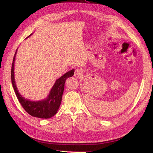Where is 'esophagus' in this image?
Segmentation results:
<instances>
[{
	"label": "esophagus",
	"mask_w": 153,
	"mask_h": 153,
	"mask_svg": "<svg viewBox=\"0 0 153 153\" xmlns=\"http://www.w3.org/2000/svg\"><path fill=\"white\" fill-rule=\"evenodd\" d=\"M83 74L84 73H83L82 69H81L80 68H77L75 70L74 76L75 77H76L77 78H80V77H82L83 76Z\"/></svg>",
	"instance_id": "1"
}]
</instances>
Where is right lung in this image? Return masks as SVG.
<instances>
[{
  "label": "right lung",
  "mask_w": 153,
  "mask_h": 153,
  "mask_svg": "<svg viewBox=\"0 0 153 153\" xmlns=\"http://www.w3.org/2000/svg\"><path fill=\"white\" fill-rule=\"evenodd\" d=\"M16 53L17 51L15 52V56L13 59L11 67V82L18 100H19L21 105L22 106L25 111L28 114H30V115H32V117L42 119H48L52 117L57 113L59 108L61 105L62 95H63L64 91L65 80L68 77L74 76V69L67 72L63 76H62L58 79L56 80L55 84L52 88L50 94H48L47 98L44 100H39V101H31L30 100H27V98L23 97L20 94V93L17 88L16 84H15L14 76V63Z\"/></svg>",
  "instance_id": "1"
}]
</instances>
